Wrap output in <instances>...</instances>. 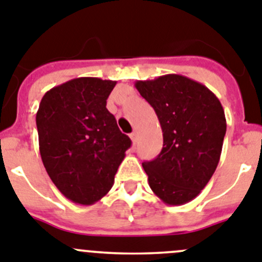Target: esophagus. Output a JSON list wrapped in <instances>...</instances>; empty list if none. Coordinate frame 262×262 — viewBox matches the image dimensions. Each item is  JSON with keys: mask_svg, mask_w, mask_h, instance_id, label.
<instances>
[{"mask_svg": "<svg viewBox=\"0 0 262 262\" xmlns=\"http://www.w3.org/2000/svg\"><path fill=\"white\" fill-rule=\"evenodd\" d=\"M130 140H132V142L134 143V145H136V142H137V137H138V134L136 133V132H133V133H130Z\"/></svg>", "mask_w": 262, "mask_h": 262, "instance_id": "obj_1", "label": "esophagus"}]
</instances>
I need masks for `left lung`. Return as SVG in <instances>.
<instances>
[{
	"label": "left lung",
	"instance_id": "8db88e82",
	"mask_svg": "<svg viewBox=\"0 0 262 262\" xmlns=\"http://www.w3.org/2000/svg\"><path fill=\"white\" fill-rule=\"evenodd\" d=\"M136 89L154 108L163 148L142 167L148 185L164 204L192 201L206 187L222 152L225 111L206 86L180 74L137 81Z\"/></svg>",
	"mask_w": 262,
	"mask_h": 262
}]
</instances>
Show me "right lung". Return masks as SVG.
Instances as JSON below:
<instances>
[{"label": "right lung", "instance_id": "right-lung-1", "mask_svg": "<svg viewBox=\"0 0 262 262\" xmlns=\"http://www.w3.org/2000/svg\"><path fill=\"white\" fill-rule=\"evenodd\" d=\"M116 82L81 77L47 91L36 114L39 150L49 178L68 200L93 205L114 185L132 141L107 110Z\"/></svg>", "mask_w": 262, "mask_h": 262}]
</instances>
